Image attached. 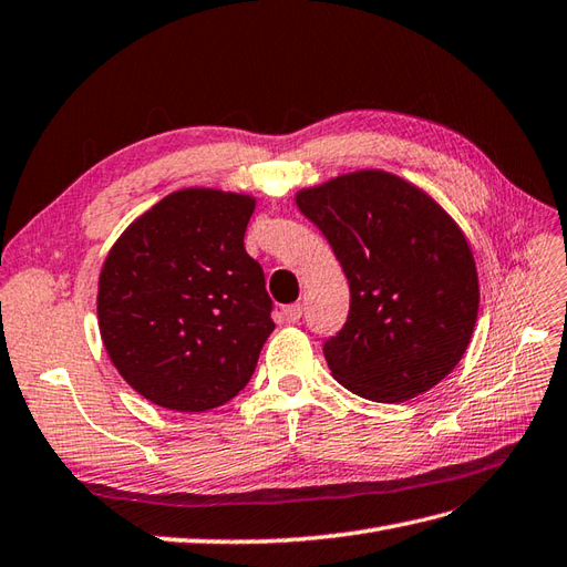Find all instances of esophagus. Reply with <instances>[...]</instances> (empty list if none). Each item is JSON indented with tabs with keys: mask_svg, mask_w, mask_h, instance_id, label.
Returning a JSON list of instances; mask_svg holds the SVG:
<instances>
[{
	"mask_svg": "<svg viewBox=\"0 0 567 567\" xmlns=\"http://www.w3.org/2000/svg\"><path fill=\"white\" fill-rule=\"evenodd\" d=\"M301 311H305V307H301L299 301H297V305H289V307H285V309H282L285 319H287L289 323H297V321L301 319Z\"/></svg>",
	"mask_w": 567,
	"mask_h": 567,
	"instance_id": "34e87169",
	"label": "esophagus"
}]
</instances>
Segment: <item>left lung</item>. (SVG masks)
<instances>
[{
    "instance_id": "8db88e82",
    "label": "left lung",
    "mask_w": 567,
    "mask_h": 567,
    "mask_svg": "<svg viewBox=\"0 0 567 567\" xmlns=\"http://www.w3.org/2000/svg\"><path fill=\"white\" fill-rule=\"evenodd\" d=\"M350 285L346 326L323 343L331 374L377 403L430 391L464 358L478 275L464 231L386 171H354L297 193Z\"/></svg>"
}]
</instances>
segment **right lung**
Here are the masks:
<instances>
[{
	"label": "right lung",
	"mask_w": 567,
	"mask_h": 567,
	"mask_svg": "<svg viewBox=\"0 0 567 567\" xmlns=\"http://www.w3.org/2000/svg\"><path fill=\"white\" fill-rule=\"evenodd\" d=\"M254 207L239 193H171L105 256L101 338L140 396L203 413L248 384L275 328L266 275L244 248Z\"/></svg>",
	"instance_id": "obj_1"
}]
</instances>
